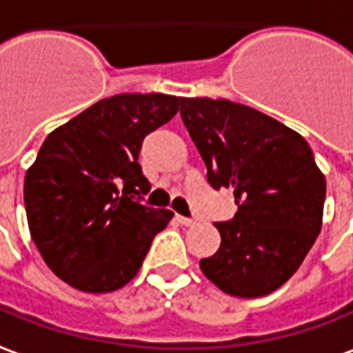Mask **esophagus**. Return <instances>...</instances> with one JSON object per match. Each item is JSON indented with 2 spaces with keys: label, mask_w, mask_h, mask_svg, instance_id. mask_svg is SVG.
I'll list each match as a JSON object with an SVG mask.
<instances>
[{
  "label": "esophagus",
  "mask_w": 353,
  "mask_h": 353,
  "mask_svg": "<svg viewBox=\"0 0 353 353\" xmlns=\"http://www.w3.org/2000/svg\"><path fill=\"white\" fill-rule=\"evenodd\" d=\"M176 219H179V223L184 225V227H192V225H196V223H198L194 217H182V215H176Z\"/></svg>",
  "instance_id": "34e87169"
}]
</instances>
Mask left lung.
I'll return each mask as SVG.
<instances>
[{
  "label": "left lung",
  "instance_id": "left-lung-1",
  "mask_svg": "<svg viewBox=\"0 0 353 353\" xmlns=\"http://www.w3.org/2000/svg\"><path fill=\"white\" fill-rule=\"evenodd\" d=\"M181 117L208 167V182L232 188L238 211L215 223L221 246L200 267L236 298L281 288L319 236L325 176L310 144L273 117L228 99L181 98Z\"/></svg>",
  "mask_w": 353,
  "mask_h": 353
}]
</instances>
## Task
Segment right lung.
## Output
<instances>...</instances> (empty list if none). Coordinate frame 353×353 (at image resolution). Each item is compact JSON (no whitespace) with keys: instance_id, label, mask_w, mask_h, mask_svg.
<instances>
[{"instance_id":"add662e5","label":"right lung","mask_w":353,"mask_h":353,"mask_svg":"<svg viewBox=\"0 0 353 353\" xmlns=\"http://www.w3.org/2000/svg\"><path fill=\"white\" fill-rule=\"evenodd\" d=\"M176 96L119 94L55 128L24 176L28 228L61 281L113 292L140 271L172 219L142 203L152 184L138 155L144 138L179 111Z\"/></svg>"}]
</instances>
